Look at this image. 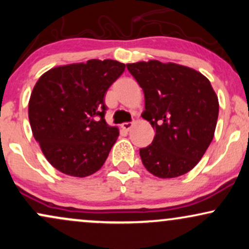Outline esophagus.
<instances>
[{
  "label": "esophagus",
  "instance_id": "34e87169",
  "mask_svg": "<svg viewBox=\"0 0 249 249\" xmlns=\"http://www.w3.org/2000/svg\"><path fill=\"white\" fill-rule=\"evenodd\" d=\"M132 126H133V122H126V123H123L122 124V128L125 131H128Z\"/></svg>",
  "mask_w": 249,
  "mask_h": 249
}]
</instances>
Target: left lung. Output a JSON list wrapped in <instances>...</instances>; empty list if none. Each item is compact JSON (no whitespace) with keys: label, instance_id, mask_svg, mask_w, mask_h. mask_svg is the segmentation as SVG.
<instances>
[{"label":"left lung","instance_id":"obj_1","mask_svg":"<svg viewBox=\"0 0 249 249\" xmlns=\"http://www.w3.org/2000/svg\"><path fill=\"white\" fill-rule=\"evenodd\" d=\"M145 96L142 117L156 130L152 144L141 148L144 166L158 178L190 172L214 137L218 96L199 71L156 59L126 64Z\"/></svg>","mask_w":249,"mask_h":249}]
</instances>
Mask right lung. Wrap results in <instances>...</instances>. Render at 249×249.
<instances>
[{
    "mask_svg": "<svg viewBox=\"0 0 249 249\" xmlns=\"http://www.w3.org/2000/svg\"><path fill=\"white\" fill-rule=\"evenodd\" d=\"M113 59L61 65L39 77L29 99L34 138L47 160L71 177L91 176L104 165L119 136L104 116V96L124 72Z\"/></svg>",
    "mask_w": 249,
    "mask_h": 249,
    "instance_id": "obj_1",
    "label": "right lung"
}]
</instances>
